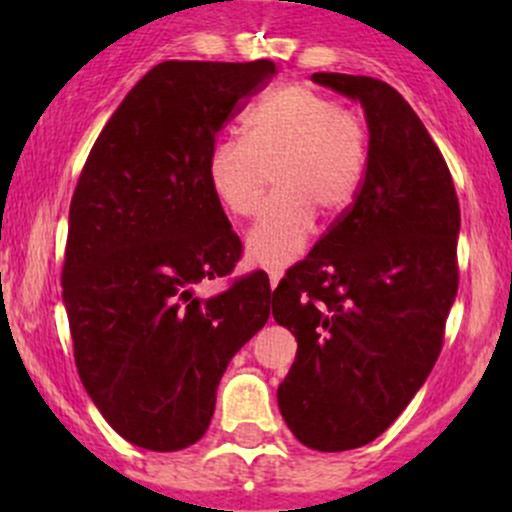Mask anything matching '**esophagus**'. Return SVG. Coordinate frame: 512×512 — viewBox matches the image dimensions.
Returning <instances> with one entry per match:
<instances>
[{
    "instance_id": "1",
    "label": "esophagus",
    "mask_w": 512,
    "mask_h": 512,
    "mask_svg": "<svg viewBox=\"0 0 512 512\" xmlns=\"http://www.w3.org/2000/svg\"><path fill=\"white\" fill-rule=\"evenodd\" d=\"M281 276H284V272H281V269H269V286H272V291L276 289V286H279Z\"/></svg>"
}]
</instances>
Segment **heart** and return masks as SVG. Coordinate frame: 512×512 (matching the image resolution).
<instances>
[{
	"label": "heart",
	"mask_w": 512,
	"mask_h": 512,
	"mask_svg": "<svg viewBox=\"0 0 512 512\" xmlns=\"http://www.w3.org/2000/svg\"><path fill=\"white\" fill-rule=\"evenodd\" d=\"M243 137L209 146L207 180L228 214L250 216L260 202L262 163H272L276 190L248 233L260 264L293 262L325 216L351 207L368 168V127L354 110L315 88L269 91L243 115Z\"/></svg>",
	"instance_id": "1"
}]
</instances>
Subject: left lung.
<instances>
[{
    "label": "left lung",
    "mask_w": 512,
    "mask_h": 512,
    "mask_svg": "<svg viewBox=\"0 0 512 512\" xmlns=\"http://www.w3.org/2000/svg\"><path fill=\"white\" fill-rule=\"evenodd\" d=\"M310 79L363 105L368 168L354 204L274 289V320L298 342L276 399L303 445L342 452L378 438L436 366L460 281V204L443 154L395 88Z\"/></svg>",
    "instance_id": "obj_1"
}]
</instances>
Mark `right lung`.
<instances>
[{
    "instance_id": "obj_1",
    "label": "right lung",
    "mask_w": 512,
    "mask_h": 512,
    "mask_svg": "<svg viewBox=\"0 0 512 512\" xmlns=\"http://www.w3.org/2000/svg\"><path fill=\"white\" fill-rule=\"evenodd\" d=\"M276 74L274 62H161L98 134L69 207L62 298L88 397L139 448L207 433L231 358L269 317L264 272L219 296L240 238L207 180L216 134Z\"/></svg>"
}]
</instances>
